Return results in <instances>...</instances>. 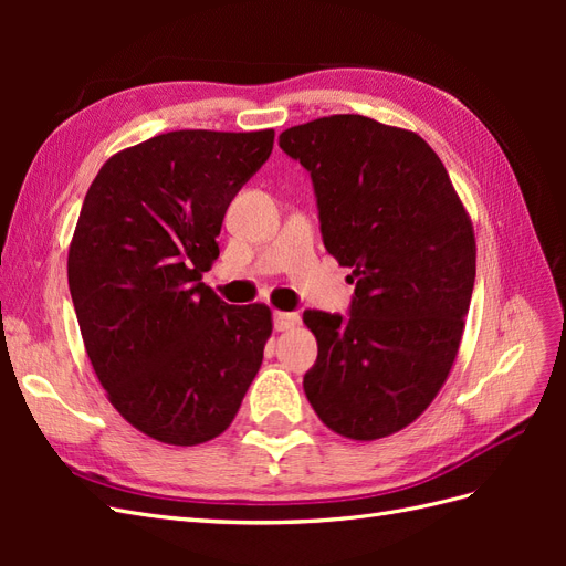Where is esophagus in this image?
Returning <instances> with one entry per match:
<instances>
[{"instance_id": "34e87169", "label": "esophagus", "mask_w": 566, "mask_h": 566, "mask_svg": "<svg viewBox=\"0 0 566 566\" xmlns=\"http://www.w3.org/2000/svg\"><path fill=\"white\" fill-rule=\"evenodd\" d=\"M297 323H300L297 314H287V312H276V314H273V325H276V331H281V333L295 328Z\"/></svg>"}]
</instances>
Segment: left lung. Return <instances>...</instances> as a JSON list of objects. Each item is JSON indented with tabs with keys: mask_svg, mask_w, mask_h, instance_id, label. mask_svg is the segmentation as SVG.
Here are the masks:
<instances>
[{
	"mask_svg": "<svg viewBox=\"0 0 566 566\" xmlns=\"http://www.w3.org/2000/svg\"><path fill=\"white\" fill-rule=\"evenodd\" d=\"M279 144L312 175L325 250L356 281L349 318L304 312L318 342L304 394L339 437H389L424 413L458 356L476 273L470 214L410 129L331 115Z\"/></svg>",
	"mask_w": 566,
	"mask_h": 566,
	"instance_id": "1",
	"label": "left lung"
}]
</instances>
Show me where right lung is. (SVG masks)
Listing matches in <instances>:
<instances>
[{
	"instance_id": "obj_1",
	"label": "right lung",
	"mask_w": 566,
	"mask_h": 566,
	"mask_svg": "<svg viewBox=\"0 0 566 566\" xmlns=\"http://www.w3.org/2000/svg\"><path fill=\"white\" fill-rule=\"evenodd\" d=\"M273 148V129H179L111 156L67 250L90 361L132 427L196 447L233 422L262 366L266 304L231 306L200 283L229 202Z\"/></svg>"
}]
</instances>
